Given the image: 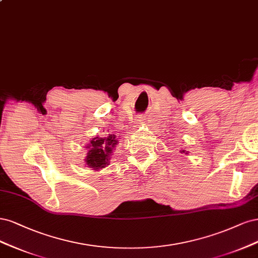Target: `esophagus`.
I'll use <instances>...</instances> for the list:
<instances>
[{
  "label": "esophagus",
  "instance_id": "esophagus-1",
  "mask_svg": "<svg viewBox=\"0 0 258 258\" xmlns=\"http://www.w3.org/2000/svg\"><path fill=\"white\" fill-rule=\"evenodd\" d=\"M137 121H141V120H140V119H139V120H137Z\"/></svg>",
  "mask_w": 258,
  "mask_h": 258
}]
</instances>
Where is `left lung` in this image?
Segmentation results:
<instances>
[{
    "label": "left lung",
    "instance_id": "left-lung-1",
    "mask_svg": "<svg viewBox=\"0 0 258 258\" xmlns=\"http://www.w3.org/2000/svg\"><path fill=\"white\" fill-rule=\"evenodd\" d=\"M180 152H181V153H185V154H187V153H188V152H187V151H185V150H183V149H182V150H181V151H180Z\"/></svg>",
    "mask_w": 258,
    "mask_h": 258
}]
</instances>
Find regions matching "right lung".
<instances>
[{
	"label": "right lung",
	"instance_id": "1",
	"mask_svg": "<svg viewBox=\"0 0 258 258\" xmlns=\"http://www.w3.org/2000/svg\"><path fill=\"white\" fill-rule=\"evenodd\" d=\"M118 144L119 140L113 134H109L105 137H94L92 140H90V144L86 147V149H88L85 159L86 165L96 171L105 168L106 166L109 165L110 156Z\"/></svg>",
	"mask_w": 258,
	"mask_h": 258
}]
</instances>
